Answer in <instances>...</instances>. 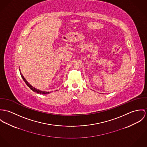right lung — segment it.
Wrapping results in <instances>:
<instances>
[{"label":"right lung","mask_w":147,"mask_h":147,"mask_svg":"<svg viewBox=\"0 0 147 147\" xmlns=\"http://www.w3.org/2000/svg\"><path fill=\"white\" fill-rule=\"evenodd\" d=\"M20 74H21V77H22V78L23 79V80H24V81L25 82V83L26 84V85L33 91L34 92H36L37 94H43V95H45V94H49V93H51V92H45V91H40V90H37V89H36L35 87H33L30 84H29L28 81L25 80V78H24V77L22 76V74H21V71H20Z\"/></svg>","instance_id":"add662e5"}]
</instances>
